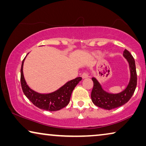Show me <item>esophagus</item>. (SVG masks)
I'll return each mask as SVG.
<instances>
[{
  "mask_svg": "<svg viewBox=\"0 0 146 146\" xmlns=\"http://www.w3.org/2000/svg\"><path fill=\"white\" fill-rule=\"evenodd\" d=\"M82 78L83 79L86 78H88V74L87 72L82 73Z\"/></svg>",
  "mask_w": 146,
  "mask_h": 146,
  "instance_id": "1",
  "label": "esophagus"
}]
</instances>
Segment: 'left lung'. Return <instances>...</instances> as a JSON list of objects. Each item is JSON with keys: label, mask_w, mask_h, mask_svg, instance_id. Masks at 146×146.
<instances>
[{"label": "left lung", "mask_w": 146, "mask_h": 146, "mask_svg": "<svg viewBox=\"0 0 146 146\" xmlns=\"http://www.w3.org/2000/svg\"><path fill=\"white\" fill-rule=\"evenodd\" d=\"M123 56L126 59L129 65V80L127 86L119 93H110L103 88L95 77H92V80L94 82V87L91 92V99L96 106L108 110L116 108L127 103L133 94L137 85L135 60L126 49L123 52Z\"/></svg>", "instance_id": "1"}]
</instances>
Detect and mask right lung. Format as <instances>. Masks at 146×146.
<instances>
[{"instance_id": "1", "label": "right lung", "mask_w": 146, "mask_h": 146, "mask_svg": "<svg viewBox=\"0 0 146 146\" xmlns=\"http://www.w3.org/2000/svg\"><path fill=\"white\" fill-rule=\"evenodd\" d=\"M28 54H27L25 59L23 60L21 69V86L25 95L34 105L38 108L44 110L50 111H57L66 106L70 100L73 90L80 82V81L82 80V78L77 77L71 80L56 90L52 92L46 94L37 92L29 86L24 76L23 65Z\"/></svg>"}]
</instances>
